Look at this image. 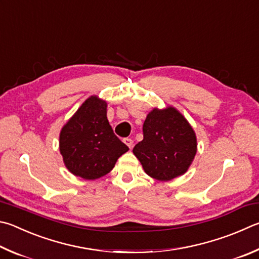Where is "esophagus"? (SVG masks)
Wrapping results in <instances>:
<instances>
[{
	"label": "esophagus",
	"instance_id": "obj_1",
	"mask_svg": "<svg viewBox=\"0 0 259 259\" xmlns=\"http://www.w3.org/2000/svg\"><path fill=\"white\" fill-rule=\"evenodd\" d=\"M123 142H124V144L126 146H128L129 148H133V146H134V140L133 139H131V138H124Z\"/></svg>",
	"mask_w": 259,
	"mask_h": 259
}]
</instances>
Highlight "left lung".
Returning a JSON list of instances; mask_svg holds the SVG:
<instances>
[{
  "label": "left lung",
  "instance_id": "8db88e82",
  "mask_svg": "<svg viewBox=\"0 0 259 259\" xmlns=\"http://www.w3.org/2000/svg\"><path fill=\"white\" fill-rule=\"evenodd\" d=\"M144 139L135 146L145 172L156 180L168 181L185 173L197 152L195 131L175 107L154 109L143 125Z\"/></svg>",
  "mask_w": 259,
  "mask_h": 259
}]
</instances>
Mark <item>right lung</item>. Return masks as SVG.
<instances>
[{
  "label": "right lung",
  "mask_w": 259,
  "mask_h": 259,
  "mask_svg": "<svg viewBox=\"0 0 259 259\" xmlns=\"http://www.w3.org/2000/svg\"><path fill=\"white\" fill-rule=\"evenodd\" d=\"M129 147L116 137L106 116V102L92 96L60 134V152L68 170L84 180L109 173Z\"/></svg>",
  "instance_id": "1"
}]
</instances>
